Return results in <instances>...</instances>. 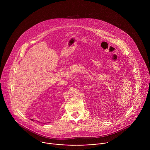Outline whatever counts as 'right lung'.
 Segmentation results:
<instances>
[{
    "mask_svg": "<svg viewBox=\"0 0 150 150\" xmlns=\"http://www.w3.org/2000/svg\"><path fill=\"white\" fill-rule=\"evenodd\" d=\"M32 120V121H33V120Z\"/></svg>",
    "mask_w": 150,
    "mask_h": 150,
    "instance_id": "right-lung-1",
    "label": "right lung"
}]
</instances>
